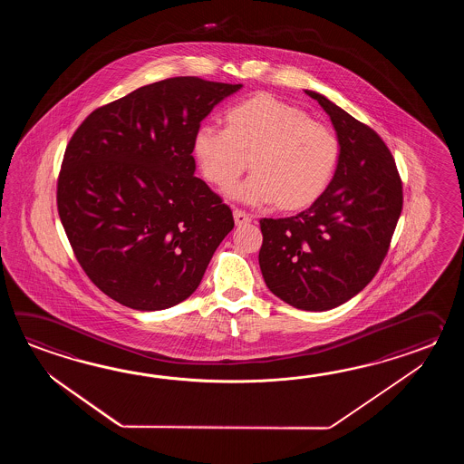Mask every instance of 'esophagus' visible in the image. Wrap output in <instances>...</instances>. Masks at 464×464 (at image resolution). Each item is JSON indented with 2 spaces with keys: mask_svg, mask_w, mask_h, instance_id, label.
Here are the masks:
<instances>
[{
  "mask_svg": "<svg viewBox=\"0 0 464 464\" xmlns=\"http://www.w3.org/2000/svg\"><path fill=\"white\" fill-rule=\"evenodd\" d=\"M234 220H236V226H246V224L252 222V216L246 214L244 210H240V208H236L234 210Z\"/></svg>",
  "mask_w": 464,
  "mask_h": 464,
  "instance_id": "obj_1",
  "label": "esophagus"
}]
</instances>
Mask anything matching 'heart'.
Masks as SVG:
<instances>
[{
    "label": "heart",
    "mask_w": 464,
    "mask_h": 464,
    "mask_svg": "<svg viewBox=\"0 0 464 464\" xmlns=\"http://www.w3.org/2000/svg\"><path fill=\"white\" fill-rule=\"evenodd\" d=\"M226 129L202 126L192 152L202 176L227 188L246 168L250 178L228 196L250 206L276 202L285 212L312 206L335 174L340 142L334 129L270 94H256L228 109Z\"/></svg>",
    "instance_id": "b5f03b06"
}]
</instances>
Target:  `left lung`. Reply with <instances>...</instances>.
<instances>
[{
  "instance_id": "1",
  "label": "left lung",
  "mask_w": 464,
  "mask_h": 464,
  "mask_svg": "<svg viewBox=\"0 0 464 464\" xmlns=\"http://www.w3.org/2000/svg\"><path fill=\"white\" fill-rule=\"evenodd\" d=\"M340 142L335 176L294 218H262L258 264L266 286L288 305L325 312L360 294L388 254L403 208L390 149L363 122L315 91Z\"/></svg>"
}]
</instances>
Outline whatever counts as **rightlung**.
Masks as SVG:
<instances>
[{
    "instance_id": "obj_1",
    "label": "right lung",
    "mask_w": 464,
    "mask_h": 464,
    "mask_svg": "<svg viewBox=\"0 0 464 464\" xmlns=\"http://www.w3.org/2000/svg\"><path fill=\"white\" fill-rule=\"evenodd\" d=\"M240 88L164 79L92 111L72 134L61 224L91 282L121 305L154 312L186 300L234 228L232 210L194 176L192 140Z\"/></svg>"
}]
</instances>
